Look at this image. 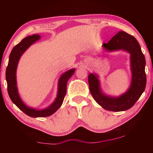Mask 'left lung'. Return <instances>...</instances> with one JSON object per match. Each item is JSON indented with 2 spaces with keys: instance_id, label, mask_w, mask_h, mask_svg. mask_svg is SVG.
I'll list each match as a JSON object with an SVG mask.
<instances>
[{
  "instance_id": "8db88e82",
  "label": "left lung",
  "mask_w": 153,
  "mask_h": 153,
  "mask_svg": "<svg viewBox=\"0 0 153 153\" xmlns=\"http://www.w3.org/2000/svg\"><path fill=\"white\" fill-rule=\"evenodd\" d=\"M106 50L112 51L125 50L131 55V67L132 80L130 88L125 94L117 98L103 94L100 91L99 81L97 75L88 76L90 91L98 105L110 111H123L132 107L144 91L146 84L145 73L146 61L140 46L133 36L123 31L119 32L108 43L103 44Z\"/></svg>"
}]
</instances>
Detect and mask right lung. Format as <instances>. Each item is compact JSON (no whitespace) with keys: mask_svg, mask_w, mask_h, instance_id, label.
<instances>
[{"mask_svg":"<svg viewBox=\"0 0 153 153\" xmlns=\"http://www.w3.org/2000/svg\"><path fill=\"white\" fill-rule=\"evenodd\" d=\"M40 36L38 34L29 36L24 38L13 48L10 53L9 63L6 69V80L7 82V90L12 102L23 112L32 117H45L53 115L61 107L63 102L67 91V82L73 76L75 69H72L62 75L59 81L58 94L55 101L50 107L44 110H36L34 108L25 106L18 94L16 84V69L21 56L30 46L39 40Z\"/></svg>","mask_w":153,"mask_h":153,"instance_id":"1","label":"right lung"}]
</instances>
